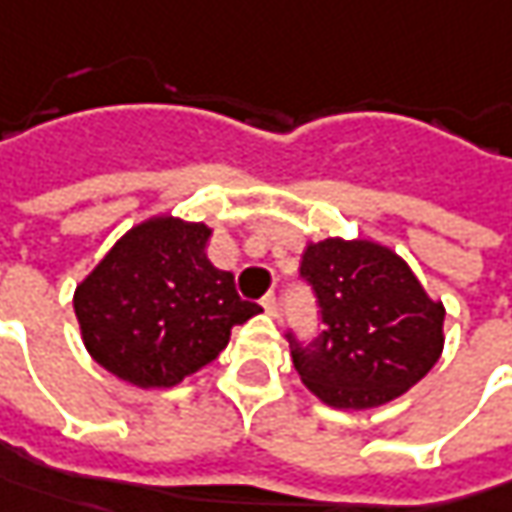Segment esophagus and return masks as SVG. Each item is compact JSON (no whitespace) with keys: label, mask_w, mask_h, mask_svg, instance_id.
I'll list each match as a JSON object with an SVG mask.
<instances>
[{"label":"esophagus","mask_w":512,"mask_h":512,"mask_svg":"<svg viewBox=\"0 0 512 512\" xmlns=\"http://www.w3.org/2000/svg\"><path fill=\"white\" fill-rule=\"evenodd\" d=\"M260 306L266 309V315H278V295H275V292H269L266 298L260 300Z\"/></svg>","instance_id":"34e87169"}]
</instances>
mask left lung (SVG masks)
<instances>
[{
    "label": "left lung",
    "mask_w": 512,
    "mask_h": 512,
    "mask_svg": "<svg viewBox=\"0 0 512 512\" xmlns=\"http://www.w3.org/2000/svg\"><path fill=\"white\" fill-rule=\"evenodd\" d=\"M300 278L315 289L323 332L289 349L300 381L335 410H372L415 387L444 349V303L404 257L375 240L306 243Z\"/></svg>",
    "instance_id": "8db88e82"
}]
</instances>
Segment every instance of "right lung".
<instances>
[{
  "mask_svg": "<svg viewBox=\"0 0 512 512\" xmlns=\"http://www.w3.org/2000/svg\"><path fill=\"white\" fill-rule=\"evenodd\" d=\"M212 229L148 217L111 246L74 292L82 344L120 381L166 389L212 364L232 326L260 312L209 255Z\"/></svg>",
  "mask_w": 512,
  "mask_h": 512,
  "instance_id": "right-lung-1",
  "label": "right lung"
}]
</instances>
